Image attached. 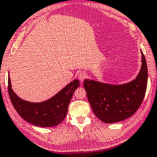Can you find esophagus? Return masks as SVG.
Instances as JSON below:
<instances>
[{
	"label": "esophagus",
	"mask_w": 157,
	"mask_h": 157,
	"mask_svg": "<svg viewBox=\"0 0 157 157\" xmlns=\"http://www.w3.org/2000/svg\"><path fill=\"white\" fill-rule=\"evenodd\" d=\"M86 74H85L84 72H79V73H78V78H79V80H80L81 82H82V81L84 80L85 78H86Z\"/></svg>",
	"instance_id": "34e87169"
}]
</instances>
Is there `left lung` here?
I'll use <instances>...</instances> for the list:
<instances>
[{"instance_id": "8db88e82", "label": "left lung", "mask_w": 157, "mask_h": 157, "mask_svg": "<svg viewBox=\"0 0 157 157\" xmlns=\"http://www.w3.org/2000/svg\"><path fill=\"white\" fill-rule=\"evenodd\" d=\"M142 66L136 79L113 85L85 79L83 86L91 109L104 123H114L131 117L141 106L148 81L146 58L141 51Z\"/></svg>"}]
</instances>
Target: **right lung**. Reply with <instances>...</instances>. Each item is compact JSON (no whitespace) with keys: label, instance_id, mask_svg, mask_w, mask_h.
Listing matches in <instances>:
<instances>
[{"label":"right lung","instance_id":"obj_1","mask_svg":"<svg viewBox=\"0 0 157 157\" xmlns=\"http://www.w3.org/2000/svg\"><path fill=\"white\" fill-rule=\"evenodd\" d=\"M80 82L75 79L48 100L30 102L20 98L11 89V79H8L9 97L13 107L24 121L39 127H52L60 124L66 117L68 107L75 90Z\"/></svg>","mask_w":157,"mask_h":157}]
</instances>
